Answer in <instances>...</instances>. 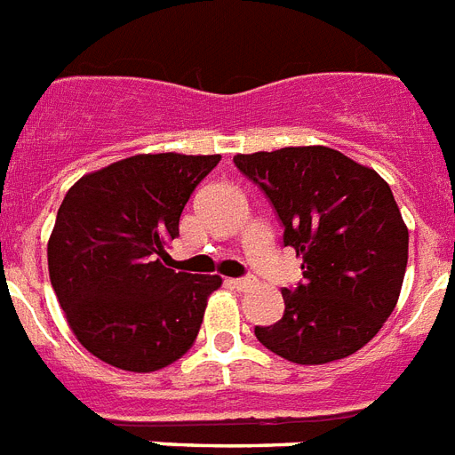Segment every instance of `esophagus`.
Listing matches in <instances>:
<instances>
[{
    "label": "esophagus",
    "instance_id": "esophagus-1",
    "mask_svg": "<svg viewBox=\"0 0 455 455\" xmlns=\"http://www.w3.org/2000/svg\"><path fill=\"white\" fill-rule=\"evenodd\" d=\"M228 286H234V289H238V291H243V289H247V286L251 284V277H231V280H227Z\"/></svg>",
    "mask_w": 455,
    "mask_h": 455
}]
</instances>
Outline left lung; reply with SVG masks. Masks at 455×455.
<instances>
[{
	"label": "left lung",
	"mask_w": 455,
	"mask_h": 455,
	"mask_svg": "<svg viewBox=\"0 0 455 455\" xmlns=\"http://www.w3.org/2000/svg\"><path fill=\"white\" fill-rule=\"evenodd\" d=\"M280 217L303 282L282 289L284 315L254 335L300 365L331 363L375 338L398 303L410 234L391 187L342 152L307 145L234 156Z\"/></svg>",
	"instance_id": "8db88e82"
}]
</instances>
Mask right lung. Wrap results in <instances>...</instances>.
I'll list each match as a JSON object with an SVG mask.
<instances>
[{
  "label": "right lung",
  "mask_w": 455,
  "mask_h": 455,
  "mask_svg": "<svg viewBox=\"0 0 455 455\" xmlns=\"http://www.w3.org/2000/svg\"><path fill=\"white\" fill-rule=\"evenodd\" d=\"M220 155H136L80 178L57 210L48 270L67 322L90 354L155 372L185 354L220 275L166 268L187 201Z\"/></svg>",
  "instance_id": "1"
}]
</instances>
